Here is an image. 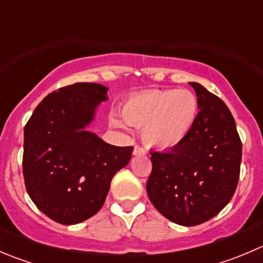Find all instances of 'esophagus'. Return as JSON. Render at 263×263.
<instances>
[{"label": "esophagus", "mask_w": 263, "mask_h": 263, "mask_svg": "<svg viewBox=\"0 0 263 263\" xmlns=\"http://www.w3.org/2000/svg\"><path fill=\"white\" fill-rule=\"evenodd\" d=\"M146 154V151H145V148H142L141 146H139V145H135L134 147V155L137 156V155H145Z\"/></svg>", "instance_id": "esophagus-1"}]
</instances>
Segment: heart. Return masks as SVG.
<instances>
[{
  "label": "heart",
  "mask_w": 263,
  "mask_h": 263,
  "mask_svg": "<svg viewBox=\"0 0 263 263\" xmlns=\"http://www.w3.org/2000/svg\"><path fill=\"white\" fill-rule=\"evenodd\" d=\"M198 99L185 89L148 90L131 95L122 107V117L129 126L141 128L142 141L150 147L173 148L190 135L197 119ZM113 126L124 128L113 117Z\"/></svg>",
  "instance_id": "b5f03b06"
}]
</instances>
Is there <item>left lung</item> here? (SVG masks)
<instances>
[{
	"mask_svg": "<svg viewBox=\"0 0 263 263\" xmlns=\"http://www.w3.org/2000/svg\"><path fill=\"white\" fill-rule=\"evenodd\" d=\"M200 112L184 141L163 153L151 151L146 183L151 203L183 227L213 219L229 203L239 179L242 142L229 108L198 82Z\"/></svg>",
	"mask_w": 263,
	"mask_h": 263,
	"instance_id": "1",
	"label": "left lung"
}]
</instances>
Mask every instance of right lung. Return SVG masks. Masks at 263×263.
<instances>
[{
    "mask_svg": "<svg viewBox=\"0 0 263 263\" xmlns=\"http://www.w3.org/2000/svg\"><path fill=\"white\" fill-rule=\"evenodd\" d=\"M108 87L76 82L47 95L24 128L23 173L31 201L49 219L79 224L102 209L134 147L107 144L87 126Z\"/></svg>",
    "mask_w": 263,
    "mask_h": 263,
    "instance_id": "obj_1",
    "label": "right lung"
}]
</instances>
